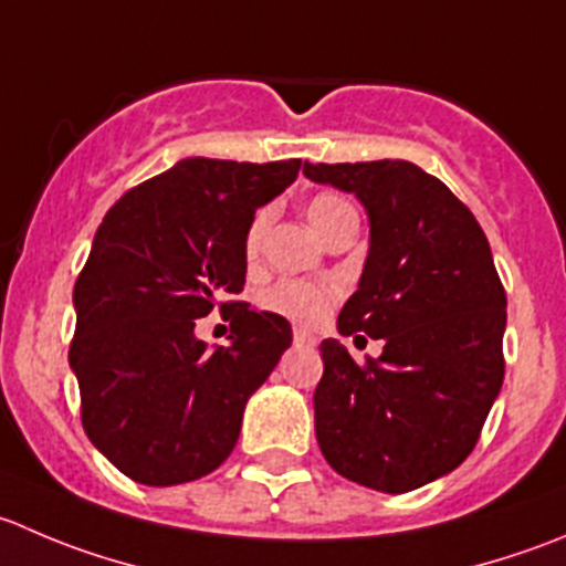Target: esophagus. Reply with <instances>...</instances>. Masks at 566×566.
Instances as JSON below:
<instances>
[{
	"instance_id": "esophagus-1",
	"label": "esophagus",
	"mask_w": 566,
	"mask_h": 566,
	"mask_svg": "<svg viewBox=\"0 0 566 566\" xmlns=\"http://www.w3.org/2000/svg\"><path fill=\"white\" fill-rule=\"evenodd\" d=\"M293 339H295V345H304V348H312V345L317 343L315 334L306 332V328H295V332H293Z\"/></svg>"
}]
</instances>
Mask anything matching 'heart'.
I'll return each instance as SVG.
<instances>
[{
    "label": "heart",
    "instance_id": "b5f03b06",
    "mask_svg": "<svg viewBox=\"0 0 566 566\" xmlns=\"http://www.w3.org/2000/svg\"><path fill=\"white\" fill-rule=\"evenodd\" d=\"M354 207L337 193H317L312 196L310 205H306V221L310 227L315 229L317 238L328 232V229L337 227L345 216H350ZM268 212H256L254 221L249 223V232H245V256L254 260L260 256L262 243H265L268 234ZM337 301V287H326V284H306V282H295V279H284V282L273 284L271 290H265L262 295V306L276 315L290 317L295 323H312L323 321L332 310V304Z\"/></svg>",
    "mask_w": 566,
    "mask_h": 566
}]
</instances>
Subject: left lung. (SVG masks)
I'll return each instance as SVG.
<instances>
[{
    "instance_id": "left-lung-1",
    "label": "left lung",
    "mask_w": 566,
    "mask_h": 566,
    "mask_svg": "<svg viewBox=\"0 0 566 566\" xmlns=\"http://www.w3.org/2000/svg\"><path fill=\"white\" fill-rule=\"evenodd\" d=\"M304 174L365 207L370 249L337 328L384 339L365 365L339 339L321 343L317 446L343 479L411 492L479 442L503 384L506 290L473 212L415 163H306Z\"/></svg>"
}]
</instances>
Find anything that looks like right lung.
<instances>
[{
  "instance_id": "right-lung-1",
  "label": "right lung",
  "mask_w": 566,
  "mask_h": 566,
  "mask_svg": "<svg viewBox=\"0 0 566 566\" xmlns=\"http://www.w3.org/2000/svg\"><path fill=\"white\" fill-rule=\"evenodd\" d=\"M298 168L188 157L126 190L96 229L74 284L69 365L87 440L137 484H188L221 468L245 403L293 343L282 315L227 298L245 284L256 207ZM212 305L235 312L227 349L195 337Z\"/></svg>"
}]
</instances>
